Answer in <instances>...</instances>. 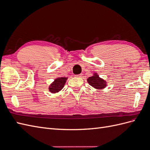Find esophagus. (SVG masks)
Masks as SVG:
<instances>
[{
    "label": "esophagus",
    "instance_id": "esophagus-1",
    "mask_svg": "<svg viewBox=\"0 0 150 150\" xmlns=\"http://www.w3.org/2000/svg\"><path fill=\"white\" fill-rule=\"evenodd\" d=\"M76 77H77V78H81V76H82V74H78V75H75Z\"/></svg>",
    "mask_w": 150,
    "mask_h": 150
}]
</instances>
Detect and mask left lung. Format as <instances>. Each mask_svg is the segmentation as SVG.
<instances>
[{"label":"left lung","instance_id":"8db88e82","mask_svg":"<svg viewBox=\"0 0 150 150\" xmlns=\"http://www.w3.org/2000/svg\"><path fill=\"white\" fill-rule=\"evenodd\" d=\"M87 81L89 85L98 89H104L106 86V82L105 80L99 78L97 73H94L93 76L89 77L87 79Z\"/></svg>","mask_w":150,"mask_h":150}]
</instances>
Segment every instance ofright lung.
I'll return each instance as SVG.
<instances>
[{"instance_id":"right-lung-1","label":"right lung","mask_w":150,"mask_h":150,"mask_svg":"<svg viewBox=\"0 0 150 150\" xmlns=\"http://www.w3.org/2000/svg\"><path fill=\"white\" fill-rule=\"evenodd\" d=\"M67 78L65 77H61V78H57L54 81V82L51 84L49 87V91L52 93H56L63 88L64 87Z\"/></svg>"}]
</instances>
